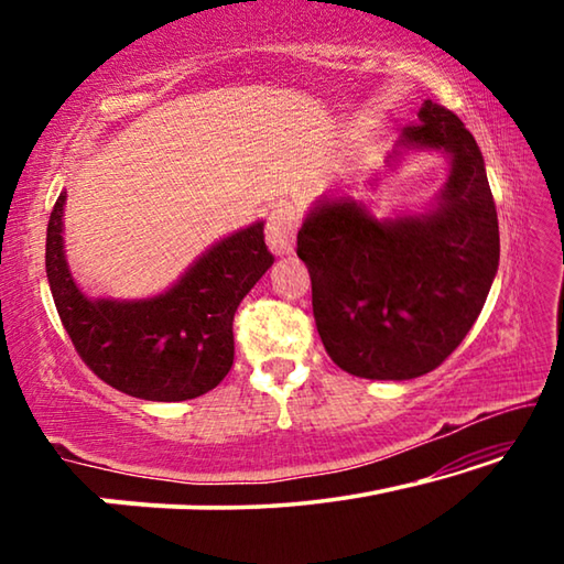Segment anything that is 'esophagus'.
Masks as SVG:
<instances>
[{
  "label": "esophagus",
  "instance_id": "esophagus-1",
  "mask_svg": "<svg viewBox=\"0 0 564 564\" xmlns=\"http://www.w3.org/2000/svg\"><path fill=\"white\" fill-rule=\"evenodd\" d=\"M299 224H301V214L293 204L279 202L271 206L269 224H265V243H269V248L275 256L293 253Z\"/></svg>",
  "mask_w": 564,
  "mask_h": 564
}]
</instances>
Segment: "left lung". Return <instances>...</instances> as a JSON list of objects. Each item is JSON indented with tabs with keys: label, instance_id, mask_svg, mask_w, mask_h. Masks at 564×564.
<instances>
[{
	"label": "left lung",
	"instance_id": "1",
	"mask_svg": "<svg viewBox=\"0 0 564 564\" xmlns=\"http://www.w3.org/2000/svg\"><path fill=\"white\" fill-rule=\"evenodd\" d=\"M413 151H437L451 164L423 212L378 218L348 194H323L299 231L318 336L330 360L358 378L431 373L473 328L498 273V212L473 133L423 101L388 166Z\"/></svg>",
	"mask_w": 564,
	"mask_h": 564
}]
</instances>
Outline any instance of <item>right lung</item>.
Returning a JSON list of instances; mask_svg holds the SVG:
<instances>
[{"label": "right lung", "mask_w": 564, "mask_h": 564, "mask_svg": "<svg viewBox=\"0 0 564 564\" xmlns=\"http://www.w3.org/2000/svg\"><path fill=\"white\" fill-rule=\"evenodd\" d=\"M66 191L46 226V279L82 360L131 398L176 403L214 390L234 366V313L271 269L263 221L208 246L166 291L89 299L64 251Z\"/></svg>", "instance_id": "1"}]
</instances>
